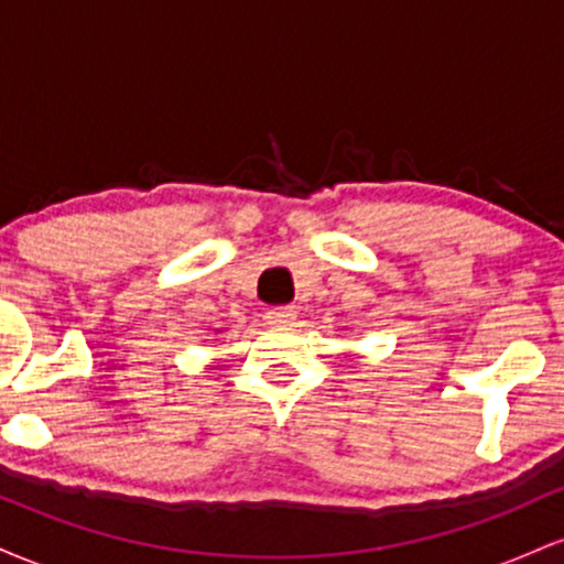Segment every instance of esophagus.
Returning <instances> with one entry per match:
<instances>
[{
  "label": "esophagus",
  "mask_w": 564,
  "mask_h": 564,
  "mask_svg": "<svg viewBox=\"0 0 564 564\" xmlns=\"http://www.w3.org/2000/svg\"><path fill=\"white\" fill-rule=\"evenodd\" d=\"M264 318H268V326H273V328L291 326V323H294V310H291V307H270Z\"/></svg>",
  "instance_id": "1"
}]
</instances>
